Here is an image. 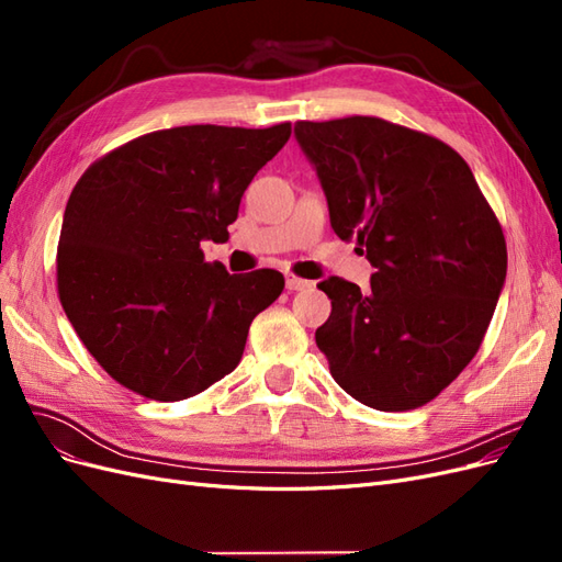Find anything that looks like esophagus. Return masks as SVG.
Returning a JSON list of instances; mask_svg holds the SVG:
<instances>
[{
	"mask_svg": "<svg viewBox=\"0 0 562 562\" xmlns=\"http://www.w3.org/2000/svg\"><path fill=\"white\" fill-rule=\"evenodd\" d=\"M312 285H314V281L300 279L295 274H285V288H288V291H310Z\"/></svg>",
	"mask_w": 562,
	"mask_h": 562,
	"instance_id": "34e87169",
	"label": "esophagus"
}]
</instances>
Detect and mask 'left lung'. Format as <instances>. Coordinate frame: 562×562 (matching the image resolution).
<instances>
[{"mask_svg": "<svg viewBox=\"0 0 562 562\" xmlns=\"http://www.w3.org/2000/svg\"><path fill=\"white\" fill-rule=\"evenodd\" d=\"M330 225L375 267L370 288L328 277L316 330L330 375L384 413L436 398L479 351L506 281V241L469 164L378 116L297 122Z\"/></svg>", "mask_w": 562, "mask_h": 562, "instance_id": "8db88e82", "label": "left lung"}]
</instances>
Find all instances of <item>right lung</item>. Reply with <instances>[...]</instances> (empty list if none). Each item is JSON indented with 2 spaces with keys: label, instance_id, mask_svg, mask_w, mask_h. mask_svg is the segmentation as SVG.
I'll list each match as a JSON object with an SVG mask.
<instances>
[{
  "label": "right lung",
  "instance_id": "obj_1",
  "mask_svg": "<svg viewBox=\"0 0 562 562\" xmlns=\"http://www.w3.org/2000/svg\"><path fill=\"white\" fill-rule=\"evenodd\" d=\"M291 138L271 128L178 126L98 159L65 206L58 295L112 380L182 401L239 366L252 318L283 274H229L201 241H227L246 187Z\"/></svg>",
  "mask_w": 562,
  "mask_h": 562
}]
</instances>
